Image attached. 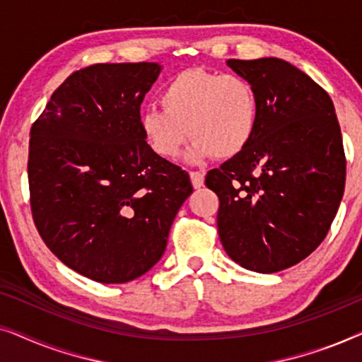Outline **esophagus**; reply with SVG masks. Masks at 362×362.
I'll return each mask as SVG.
<instances>
[{"label": "esophagus", "mask_w": 362, "mask_h": 362, "mask_svg": "<svg viewBox=\"0 0 362 362\" xmlns=\"http://www.w3.org/2000/svg\"><path fill=\"white\" fill-rule=\"evenodd\" d=\"M189 176H191L192 186H194L196 189H199V187L204 186V175H202L201 171H189Z\"/></svg>", "instance_id": "1"}]
</instances>
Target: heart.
Listing matches in <instances>:
<instances>
[{
    "label": "heart",
    "instance_id": "obj_1",
    "mask_svg": "<svg viewBox=\"0 0 362 362\" xmlns=\"http://www.w3.org/2000/svg\"><path fill=\"white\" fill-rule=\"evenodd\" d=\"M163 108L141 113L140 125L151 150L166 160L180 155L187 138L194 140L187 160H226L244 151L257 127V97L245 78L191 69L163 87Z\"/></svg>",
    "mask_w": 362,
    "mask_h": 362
}]
</instances>
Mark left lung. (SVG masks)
Returning a JSON list of instances; mask_svg holds the SVG:
<instances>
[{"mask_svg": "<svg viewBox=\"0 0 362 362\" xmlns=\"http://www.w3.org/2000/svg\"><path fill=\"white\" fill-rule=\"evenodd\" d=\"M257 97L244 151L211 170L217 230L235 264L275 274L306 259L328 234L343 199L346 156L328 92L276 57L227 61Z\"/></svg>", "mask_w": 362, "mask_h": 362, "instance_id": "8db88e82", "label": "left lung"}]
</instances>
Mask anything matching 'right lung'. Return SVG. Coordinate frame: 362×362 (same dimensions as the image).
I'll return each instance as SVG.
<instances>
[{
  "instance_id": "right-lung-1",
  "label": "right lung",
  "mask_w": 362,
  "mask_h": 362,
  "mask_svg": "<svg viewBox=\"0 0 362 362\" xmlns=\"http://www.w3.org/2000/svg\"><path fill=\"white\" fill-rule=\"evenodd\" d=\"M156 62L93 64L52 93L31 128L28 177L34 224L69 269L127 284L165 254L189 175L156 155L140 105Z\"/></svg>"
}]
</instances>
